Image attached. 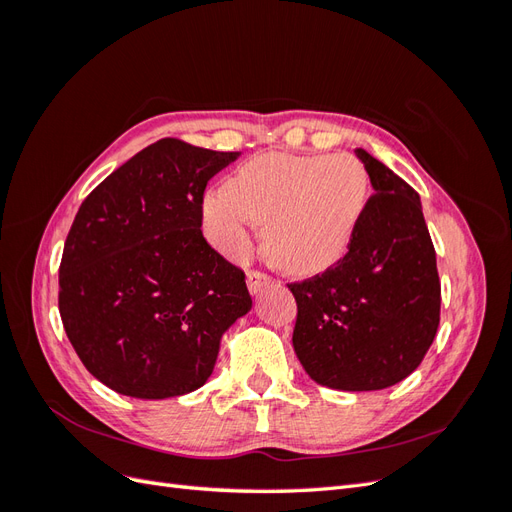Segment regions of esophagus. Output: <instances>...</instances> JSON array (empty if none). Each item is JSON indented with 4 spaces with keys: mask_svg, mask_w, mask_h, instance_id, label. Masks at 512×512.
<instances>
[{
    "mask_svg": "<svg viewBox=\"0 0 512 512\" xmlns=\"http://www.w3.org/2000/svg\"><path fill=\"white\" fill-rule=\"evenodd\" d=\"M245 282H247V290H250L252 294H258L262 288H267L269 284H273V280L269 275L260 273V271H250L245 275Z\"/></svg>",
    "mask_w": 512,
    "mask_h": 512,
    "instance_id": "esophagus-1",
    "label": "esophagus"
}]
</instances>
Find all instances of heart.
<instances>
[{"label": "heart", "mask_w": 512, "mask_h": 512, "mask_svg": "<svg viewBox=\"0 0 512 512\" xmlns=\"http://www.w3.org/2000/svg\"><path fill=\"white\" fill-rule=\"evenodd\" d=\"M367 168L350 153L267 151L237 166L228 183L200 196L207 241L230 260L252 252L265 222L267 252L292 273L312 275L352 250L369 205Z\"/></svg>", "instance_id": "obj_1"}]
</instances>
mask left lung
<instances>
[{
    "label": "left lung",
    "mask_w": 512,
    "mask_h": 512,
    "mask_svg": "<svg viewBox=\"0 0 512 512\" xmlns=\"http://www.w3.org/2000/svg\"><path fill=\"white\" fill-rule=\"evenodd\" d=\"M374 196L348 256L290 284L292 346L305 374L337 391H380L421 365L440 324L436 250L421 196L365 149H354Z\"/></svg>",
    "instance_id": "obj_1"
}]
</instances>
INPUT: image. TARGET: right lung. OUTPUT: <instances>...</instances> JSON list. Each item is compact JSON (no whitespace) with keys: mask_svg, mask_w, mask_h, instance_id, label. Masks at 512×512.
<instances>
[{"mask_svg":"<svg viewBox=\"0 0 512 512\" xmlns=\"http://www.w3.org/2000/svg\"><path fill=\"white\" fill-rule=\"evenodd\" d=\"M239 158L177 138L138 151L76 213L59 267V314L96 380L136 399L192 393L224 333L252 309L241 269L200 230L207 181Z\"/></svg>","mask_w":512,"mask_h":512,"instance_id":"right-lung-1","label":"right lung"}]
</instances>
